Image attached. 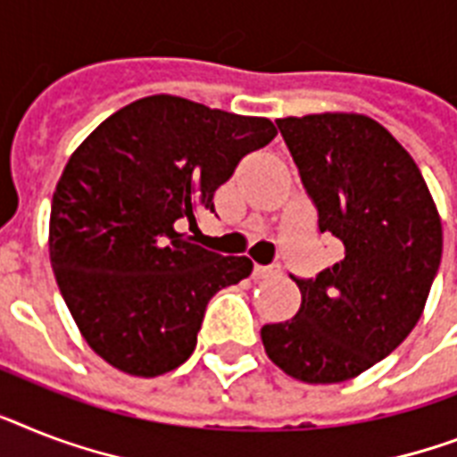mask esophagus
Listing matches in <instances>:
<instances>
[{
	"mask_svg": "<svg viewBox=\"0 0 457 457\" xmlns=\"http://www.w3.org/2000/svg\"><path fill=\"white\" fill-rule=\"evenodd\" d=\"M279 272H281L279 265H270V267L255 265L253 267V279H270V277H277Z\"/></svg>",
	"mask_w": 457,
	"mask_h": 457,
	"instance_id": "1",
	"label": "esophagus"
}]
</instances>
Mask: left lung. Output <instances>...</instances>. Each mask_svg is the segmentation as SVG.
<instances>
[{
  "instance_id": "1",
  "label": "left lung",
  "mask_w": 457,
  "mask_h": 457,
  "mask_svg": "<svg viewBox=\"0 0 457 457\" xmlns=\"http://www.w3.org/2000/svg\"><path fill=\"white\" fill-rule=\"evenodd\" d=\"M319 232L343 244L317 279L291 277L298 314L261 328L267 357L310 385L357 378L418 324L444 248L439 211L420 169L396 138L354 112L277 120Z\"/></svg>"
}]
</instances>
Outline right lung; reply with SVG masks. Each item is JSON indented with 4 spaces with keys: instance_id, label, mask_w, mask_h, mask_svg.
<instances>
[{
    "instance_id": "1",
    "label": "right lung",
    "mask_w": 457,
    "mask_h": 457,
    "mask_svg": "<svg viewBox=\"0 0 457 457\" xmlns=\"http://www.w3.org/2000/svg\"><path fill=\"white\" fill-rule=\"evenodd\" d=\"M274 136L265 117L159 94L117 110L72 152L48 255L74 324L110 366L138 378L178 369L209 300L251 274L246 255L196 246L178 222L213 211L241 157Z\"/></svg>"
}]
</instances>
